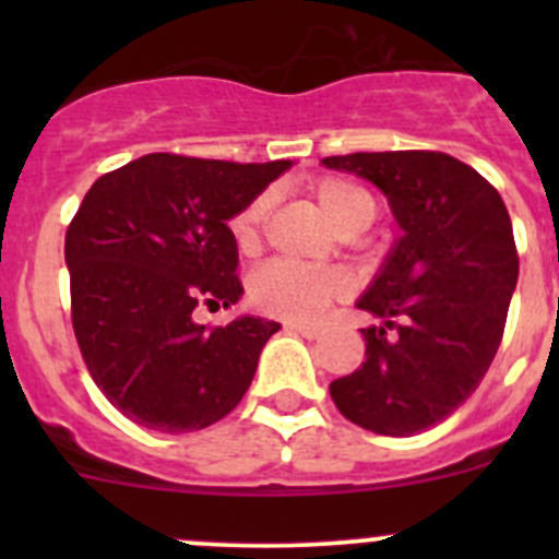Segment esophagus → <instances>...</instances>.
I'll list each match as a JSON object with an SVG mask.
<instances>
[{"label":"esophagus","instance_id":"obj_1","mask_svg":"<svg viewBox=\"0 0 559 559\" xmlns=\"http://www.w3.org/2000/svg\"><path fill=\"white\" fill-rule=\"evenodd\" d=\"M286 330L289 332H295V335H302V337H308V341H316V337H321L324 335V330H321V326H308V324H295V321H286Z\"/></svg>","mask_w":559,"mask_h":559}]
</instances>
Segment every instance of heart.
Returning <instances> with one entry per match:
<instances>
[{
    "mask_svg": "<svg viewBox=\"0 0 559 559\" xmlns=\"http://www.w3.org/2000/svg\"><path fill=\"white\" fill-rule=\"evenodd\" d=\"M313 197L341 235L365 233L379 216V200H376L373 191L348 178H337V175L319 178L313 183ZM270 205H273V200H270L267 191H262V194L251 197L233 216L229 235H233L240 253H253L262 246ZM346 289V278L337 270L302 267V264L275 259V262L262 264L251 275L248 297L264 313L289 321H313L332 302L341 300Z\"/></svg>",
    "mask_w": 559,
    "mask_h": 559,
    "instance_id": "heart-1",
    "label": "heart"
}]
</instances>
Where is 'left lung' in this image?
<instances>
[{
	"label": "left lung",
	"mask_w": 559,
	"mask_h": 559,
	"mask_svg": "<svg viewBox=\"0 0 559 559\" xmlns=\"http://www.w3.org/2000/svg\"><path fill=\"white\" fill-rule=\"evenodd\" d=\"M321 162L379 186L403 229L357 302L381 321L362 330L365 362L330 394L365 430L416 436L476 392L503 341L520 278L509 211L487 178L441 151Z\"/></svg>",
	"instance_id": "8db88e82"
}]
</instances>
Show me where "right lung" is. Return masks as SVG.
Returning <instances> with one entry per match:
<instances>
[{
    "label": "right lung",
    "mask_w": 559,
    "mask_h": 559,
    "mask_svg": "<svg viewBox=\"0 0 559 559\" xmlns=\"http://www.w3.org/2000/svg\"><path fill=\"white\" fill-rule=\"evenodd\" d=\"M292 162L145 154L94 180L67 227L72 330L94 384L127 419L191 432L243 400L281 324L240 316L194 321V308L243 295L227 222Z\"/></svg>",
    "instance_id": "obj_1"
}]
</instances>
